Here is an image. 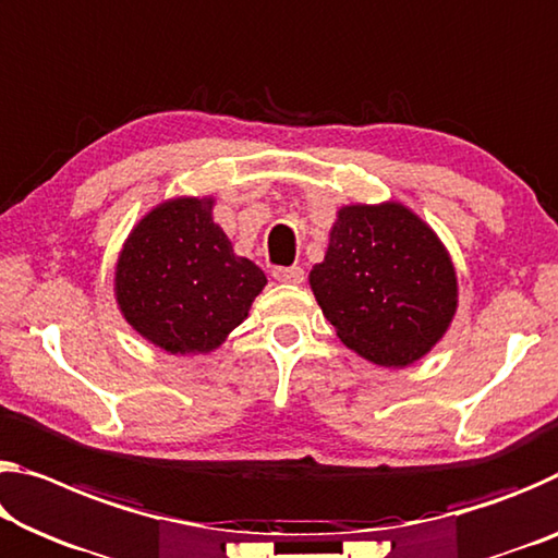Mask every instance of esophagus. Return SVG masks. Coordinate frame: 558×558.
<instances>
[{
    "instance_id": "esophagus-1",
    "label": "esophagus",
    "mask_w": 558,
    "mask_h": 558,
    "mask_svg": "<svg viewBox=\"0 0 558 558\" xmlns=\"http://www.w3.org/2000/svg\"><path fill=\"white\" fill-rule=\"evenodd\" d=\"M272 278L276 280H280V282H303V278H305V272H303V268H300V265H290V268H276L272 270Z\"/></svg>"
}]
</instances>
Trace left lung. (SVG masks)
Wrapping results in <instances>:
<instances>
[{"label": "left lung", "mask_w": 558, "mask_h": 558, "mask_svg": "<svg viewBox=\"0 0 558 558\" xmlns=\"http://www.w3.org/2000/svg\"><path fill=\"white\" fill-rule=\"evenodd\" d=\"M311 288L338 338L379 367L427 355L457 311L449 253L400 203L340 208Z\"/></svg>", "instance_id": "8db88e82"}]
</instances>
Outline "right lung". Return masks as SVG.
<instances>
[{"mask_svg":"<svg viewBox=\"0 0 558 558\" xmlns=\"http://www.w3.org/2000/svg\"><path fill=\"white\" fill-rule=\"evenodd\" d=\"M214 198H173L138 220L117 263L126 323L171 355L216 350L241 325L265 272L233 253Z\"/></svg>","mask_w":558,"mask_h":558,"instance_id":"obj_1","label":"right lung"}]
</instances>
